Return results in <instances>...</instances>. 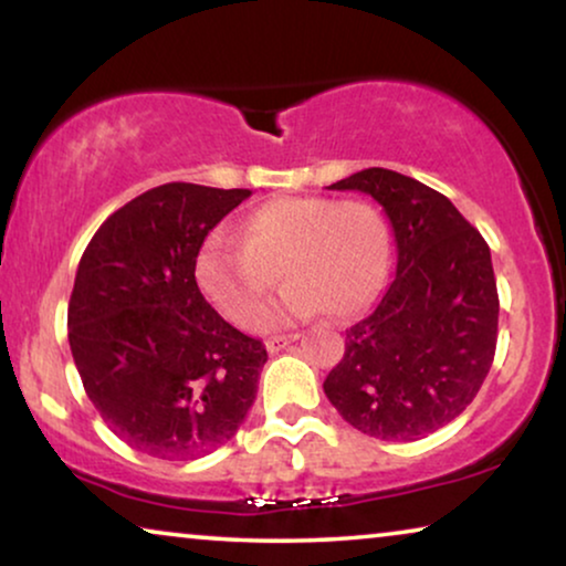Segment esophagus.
<instances>
[{
  "mask_svg": "<svg viewBox=\"0 0 566 566\" xmlns=\"http://www.w3.org/2000/svg\"><path fill=\"white\" fill-rule=\"evenodd\" d=\"M298 339V335H281V337H270L268 343H265V347H268V353L270 355H277L281 350H285V347H289L291 343H296Z\"/></svg>",
  "mask_w": 566,
  "mask_h": 566,
  "instance_id": "1",
  "label": "esophagus"
}]
</instances>
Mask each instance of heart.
I'll return each instance as SVG.
<instances>
[{
    "label": "heart",
    "mask_w": 566,
    "mask_h": 566,
    "mask_svg": "<svg viewBox=\"0 0 566 566\" xmlns=\"http://www.w3.org/2000/svg\"><path fill=\"white\" fill-rule=\"evenodd\" d=\"M239 239L211 231L196 258L203 296L239 327L260 319L275 270L289 289L262 316L265 329L322 308L339 319L363 312L391 265L389 223L366 200L273 198L244 216Z\"/></svg>",
    "instance_id": "1"
}]
</instances>
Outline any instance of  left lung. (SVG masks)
Instances as JSON below:
<instances>
[{
  "label": "left lung",
  "instance_id": "left-lung-1",
  "mask_svg": "<svg viewBox=\"0 0 566 566\" xmlns=\"http://www.w3.org/2000/svg\"><path fill=\"white\" fill-rule=\"evenodd\" d=\"M329 188L366 192L384 208L397 273L374 312L345 332L324 394L355 430L409 443L455 420L490 374L500 316L490 247L415 177L368 167Z\"/></svg>",
  "mask_w": 566,
  "mask_h": 566
}]
</instances>
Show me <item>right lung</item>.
Here are the masks:
<instances>
[{"instance_id":"1","label":"right lung","mask_w":566,"mask_h":566,"mask_svg":"<svg viewBox=\"0 0 566 566\" xmlns=\"http://www.w3.org/2000/svg\"><path fill=\"white\" fill-rule=\"evenodd\" d=\"M252 190L167 182L118 208L84 250L69 345L84 391L120 440L190 461L237 436L268 350L196 283L200 244Z\"/></svg>"}]
</instances>
